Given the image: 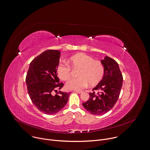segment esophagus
Instances as JSON below:
<instances>
[{
  "mask_svg": "<svg viewBox=\"0 0 150 150\" xmlns=\"http://www.w3.org/2000/svg\"><path fill=\"white\" fill-rule=\"evenodd\" d=\"M74 91H75L76 93H79V94H81V93H83L82 91H80V90H74Z\"/></svg>",
  "mask_w": 150,
  "mask_h": 150,
  "instance_id": "1",
  "label": "esophagus"
}]
</instances>
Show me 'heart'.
<instances>
[{"label": "heart", "mask_w": 150, "mask_h": 150, "mask_svg": "<svg viewBox=\"0 0 150 150\" xmlns=\"http://www.w3.org/2000/svg\"><path fill=\"white\" fill-rule=\"evenodd\" d=\"M67 63H60L57 67V73L59 78L66 81L71 75V69H79L77 76L66 83V87L69 90H81L85 88L88 83L90 86L97 84L103 79L104 73L103 64L100 60L84 53H78L71 56Z\"/></svg>", "instance_id": "1"}]
</instances>
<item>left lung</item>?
<instances>
[{
  "label": "left lung",
  "mask_w": 150,
  "mask_h": 150,
  "mask_svg": "<svg viewBox=\"0 0 150 150\" xmlns=\"http://www.w3.org/2000/svg\"><path fill=\"white\" fill-rule=\"evenodd\" d=\"M104 67L102 80L90 93V98L83 106L91 114L102 115L109 111L115 105L121 90L123 78L118 64L105 56L101 60ZM97 90L96 93L94 91Z\"/></svg>",
  "instance_id": "1"
}]
</instances>
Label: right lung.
<instances>
[{
    "mask_svg": "<svg viewBox=\"0 0 150 150\" xmlns=\"http://www.w3.org/2000/svg\"><path fill=\"white\" fill-rule=\"evenodd\" d=\"M60 52L48 50L35 58L30 64L26 82L29 97L36 108L42 112L52 115L59 112L67 103L70 93L59 91L64 86L59 82L57 67Z\"/></svg>",
    "mask_w": 150,
    "mask_h": 150,
    "instance_id": "right-lung-1",
    "label": "right lung"
}]
</instances>
